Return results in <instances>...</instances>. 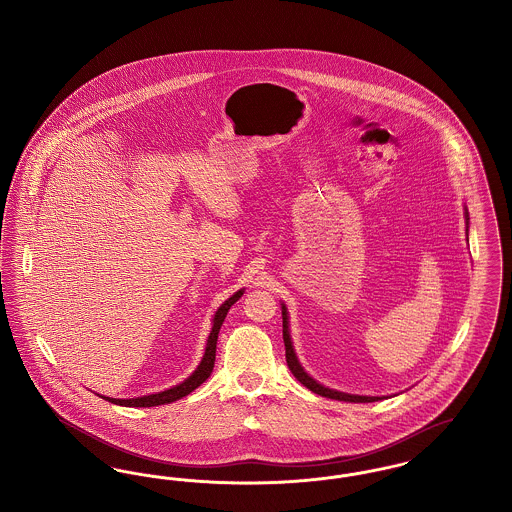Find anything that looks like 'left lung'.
I'll return each mask as SVG.
<instances>
[{
    "mask_svg": "<svg viewBox=\"0 0 512 512\" xmlns=\"http://www.w3.org/2000/svg\"><path fill=\"white\" fill-rule=\"evenodd\" d=\"M466 224H468V213H466ZM466 232H468V226H466ZM282 334H284L288 366H290L293 376H295L307 390H311L313 393H317V395H322V397H328V399H338V401H347V403H372V401H378V399H380V397H370V395H351V393H343V391L330 390V388H324L322 384H318L317 380H313V378L303 370V366L299 365V361H297V357H295L292 338H290V318H288L286 305H282Z\"/></svg>",
    "mask_w": 512,
    "mask_h": 512,
    "instance_id": "left-lung-1",
    "label": "left lung"
}]
</instances>
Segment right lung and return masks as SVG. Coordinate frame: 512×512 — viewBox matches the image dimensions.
<instances>
[{
    "label": "right lung",
    "mask_w": 512,
    "mask_h": 512,
    "mask_svg": "<svg viewBox=\"0 0 512 512\" xmlns=\"http://www.w3.org/2000/svg\"><path fill=\"white\" fill-rule=\"evenodd\" d=\"M244 295V290L234 293L232 297H228L213 317V328H211V334H209V340H207V347H205V355L201 359L199 366L192 372L190 378H186L182 384L174 386L171 390L159 391V393H151V395H144V397H134V399H113V397H103L115 405H121V407H157V405H165V403H172L176 399H182L186 397L188 393H192L195 388H199L213 372V366H215V353H217V340H219V330L226 318L228 309Z\"/></svg>",
    "instance_id": "obj_1"
}]
</instances>
